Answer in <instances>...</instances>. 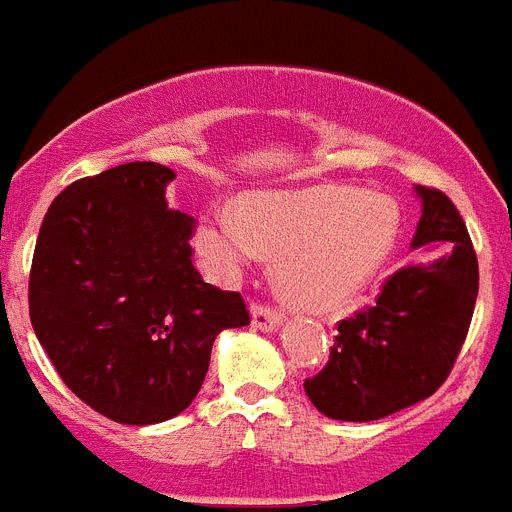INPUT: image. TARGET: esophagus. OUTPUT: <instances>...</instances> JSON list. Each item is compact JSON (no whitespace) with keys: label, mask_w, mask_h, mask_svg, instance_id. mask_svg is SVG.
Returning <instances> with one entry per match:
<instances>
[{"label":"esophagus","mask_w":512,"mask_h":512,"mask_svg":"<svg viewBox=\"0 0 512 512\" xmlns=\"http://www.w3.org/2000/svg\"><path fill=\"white\" fill-rule=\"evenodd\" d=\"M251 323L256 330L274 333V330L282 328V315H279L277 310H269V307H264V305H253Z\"/></svg>","instance_id":"34e87169"}]
</instances>
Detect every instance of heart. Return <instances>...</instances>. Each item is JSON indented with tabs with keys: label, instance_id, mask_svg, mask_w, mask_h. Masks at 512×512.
I'll return each instance as SVG.
<instances>
[{
	"label": "heart",
	"instance_id": "1",
	"mask_svg": "<svg viewBox=\"0 0 512 512\" xmlns=\"http://www.w3.org/2000/svg\"><path fill=\"white\" fill-rule=\"evenodd\" d=\"M400 212L374 189L318 182L243 194L235 212L202 215L192 246L223 279L238 277L261 253L274 259L284 300L333 315L354 305L395 243Z\"/></svg>",
	"mask_w": 512,
	"mask_h": 512
}]
</instances>
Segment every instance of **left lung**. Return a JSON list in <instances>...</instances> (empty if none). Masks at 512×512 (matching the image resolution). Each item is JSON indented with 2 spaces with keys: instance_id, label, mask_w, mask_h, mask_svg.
Here are the masks:
<instances>
[{
  "instance_id": "1",
  "label": "left lung",
  "mask_w": 512,
  "mask_h": 512,
  "mask_svg": "<svg viewBox=\"0 0 512 512\" xmlns=\"http://www.w3.org/2000/svg\"><path fill=\"white\" fill-rule=\"evenodd\" d=\"M415 194L410 248L425 259L392 274L369 310L338 323L330 361L305 382L312 405L333 420L369 423L431 397L467 338L479 289L467 225L438 189Z\"/></svg>"
}]
</instances>
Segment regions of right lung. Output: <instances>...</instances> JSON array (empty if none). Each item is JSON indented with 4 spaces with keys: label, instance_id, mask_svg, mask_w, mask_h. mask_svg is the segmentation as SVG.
I'll list each match as a JSON object with an SVG mask.
<instances>
[{
    "label": "right lung",
    "instance_id": "right-lung-1",
    "mask_svg": "<svg viewBox=\"0 0 512 512\" xmlns=\"http://www.w3.org/2000/svg\"><path fill=\"white\" fill-rule=\"evenodd\" d=\"M169 166L133 161L51 202L30 271V320L79 400L115 423L184 413L215 338L251 323L238 292L202 282L192 217L166 210Z\"/></svg>",
    "mask_w": 512,
    "mask_h": 512
}]
</instances>
